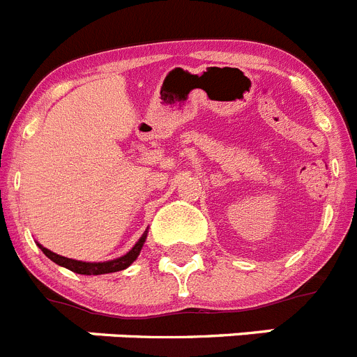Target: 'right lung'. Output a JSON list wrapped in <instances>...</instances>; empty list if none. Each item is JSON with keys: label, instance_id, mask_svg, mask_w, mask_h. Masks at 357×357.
Instances as JSON below:
<instances>
[{"label": "right lung", "instance_id": "1", "mask_svg": "<svg viewBox=\"0 0 357 357\" xmlns=\"http://www.w3.org/2000/svg\"><path fill=\"white\" fill-rule=\"evenodd\" d=\"M144 242H146V234H144L139 242L135 243V247L130 250V252H128V255L121 256V258H117V259H112V261H102V263H86V261H78V259H69V258H63V256H60V255H54V252L47 250L46 247H43V245H38V247H40L44 255H46L51 261L56 263V265L66 266V268L76 272V274L99 275V274H110V272H119V271H124V268H128V266H130L135 259L139 258Z\"/></svg>", "mask_w": 357, "mask_h": 357}]
</instances>
